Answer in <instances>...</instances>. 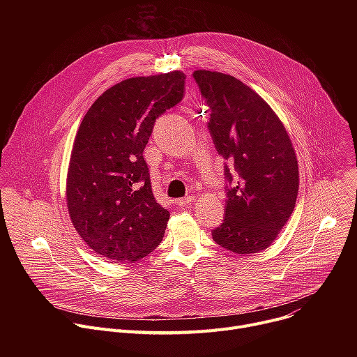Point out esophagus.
Masks as SVG:
<instances>
[{
    "mask_svg": "<svg viewBox=\"0 0 357 357\" xmlns=\"http://www.w3.org/2000/svg\"><path fill=\"white\" fill-rule=\"evenodd\" d=\"M192 202H195V199L192 196H188V197H183V199H178L175 203L178 206H188V205H190Z\"/></svg>",
    "mask_w": 357,
    "mask_h": 357,
    "instance_id": "1",
    "label": "esophagus"
}]
</instances>
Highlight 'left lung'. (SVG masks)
I'll return each mask as SVG.
<instances>
[{
	"label": "left lung",
	"instance_id": "left-lung-1",
	"mask_svg": "<svg viewBox=\"0 0 357 357\" xmlns=\"http://www.w3.org/2000/svg\"><path fill=\"white\" fill-rule=\"evenodd\" d=\"M193 77L211 110L215 146L238 172L213 240L241 256L260 252L278 237L295 208L299 171L291 138L267 101L234 76L199 69ZM225 172L231 182L227 165Z\"/></svg>",
	"mask_w": 357,
	"mask_h": 357
}]
</instances>
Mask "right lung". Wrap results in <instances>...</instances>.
I'll return each instance as SVG.
<instances>
[{"label":"right lung","instance_id":"obj_1","mask_svg":"<svg viewBox=\"0 0 357 357\" xmlns=\"http://www.w3.org/2000/svg\"><path fill=\"white\" fill-rule=\"evenodd\" d=\"M181 70L126 79L101 94L76 132L66 178L70 220L109 263H134L162 241L169 212L142 157L155 120L183 97Z\"/></svg>","mask_w":357,"mask_h":357}]
</instances>
